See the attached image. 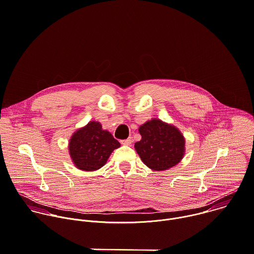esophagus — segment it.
Listing matches in <instances>:
<instances>
[{
    "label": "esophagus",
    "mask_w": 254,
    "mask_h": 254,
    "mask_svg": "<svg viewBox=\"0 0 254 254\" xmlns=\"http://www.w3.org/2000/svg\"><path fill=\"white\" fill-rule=\"evenodd\" d=\"M120 142H121V144H122V145H130V144L132 143V138H131V137H129V138L125 139V140H121Z\"/></svg>",
    "instance_id": "esophagus-1"
}]
</instances>
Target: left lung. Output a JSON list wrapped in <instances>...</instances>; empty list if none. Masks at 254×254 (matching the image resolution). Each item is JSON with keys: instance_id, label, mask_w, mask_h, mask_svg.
<instances>
[{"instance_id": "8db88e82", "label": "left lung", "mask_w": 254, "mask_h": 254, "mask_svg": "<svg viewBox=\"0 0 254 254\" xmlns=\"http://www.w3.org/2000/svg\"><path fill=\"white\" fill-rule=\"evenodd\" d=\"M142 139L135 149L143 163L155 171L176 166L185 153V139L178 128L159 119H152L140 126Z\"/></svg>"}]
</instances>
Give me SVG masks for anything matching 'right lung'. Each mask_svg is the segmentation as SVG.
Returning <instances> with one entry per match:
<instances>
[{"mask_svg":"<svg viewBox=\"0 0 254 254\" xmlns=\"http://www.w3.org/2000/svg\"><path fill=\"white\" fill-rule=\"evenodd\" d=\"M120 143L99 122L91 121L77 130L69 141V154L74 165L83 171H95L107 162Z\"/></svg>","mask_w":254,"mask_h":254,"instance_id":"obj_1","label":"right lung"}]
</instances>
